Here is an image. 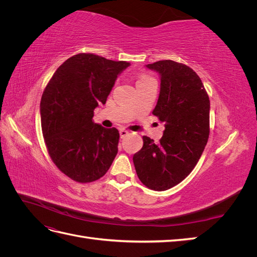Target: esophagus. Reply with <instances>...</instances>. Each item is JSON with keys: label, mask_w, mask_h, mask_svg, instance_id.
<instances>
[{"label": "esophagus", "mask_w": 257, "mask_h": 257, "mask_svg": "<svg viewBox=\"0 0 257 257\" xmlns=\"http://www.w3.org/2000/svg\"><path fill=\"white\" fill-rule=\"evenodd\" d=\"M119 133H120L121 138H124V137H126L128 135V132L126 130H124V128H121Z\"/></svg>", "instance_id": "esophagus-1"}]
</instances>
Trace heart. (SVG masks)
Here are the masks:
<instances>
[{
    "label": "heart",
    "mask_w": 257,
    "mask_h": 257,
    "mask_svg": "<svg viewBox=\"0 0 257 257\" xmlns=\"http://www.w3.org/2000/svg\"><path fill=\"white\" fill-rule=\"evenodd\" d=\"M152 78L151 77H149L148 75H142L141 77H139L137 82H144V81H148V80H151Z\"/></svg>",
    "instance_id": "1"
}]
</instances>
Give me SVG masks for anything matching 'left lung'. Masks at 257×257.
<instances>
[{
	"label": "left lung",
	"instance_id": "8db88e82",
	"mask_svg": "<svg viewBox=\"0 0 257 257\" xmlns=\"http://www.w3.org/2000/svg\"><path fill=\"white\" fill-rule=\"evenodd\" d=\"M146 67L160 75V95L152 113L164 122L165 130L158 144L144 136L133 162L147 188L166 191L188 177L203 154L209 138L210 100L191 67L172 60Z\"/></svg>",
	"mask_w": 257,
	"mask_h": 257
}]
</instances>
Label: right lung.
Instances as JSON below:
<instances>
[{"label": "right lung", "instance_id": "1", "mask_svg": "<svg viewBox=\"0 0 257 257\" xmlns=\"http://www.w3.org/2000/svg\"><path fill=\"white\" fill-rule=\"evenodd\" d=\"M131 64L93 53L67 59L53 74L41 100L44 141L54 164L74 181L103 177L118 153L119 131L93 122L118 76Z\"/></svg>", "mask_w": 257, "mask_h": 257}]
</instances>
